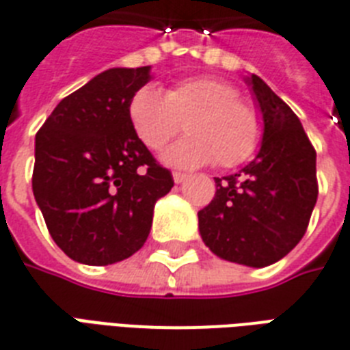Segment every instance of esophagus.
<instances>
[{
	"instance_id": "esophagus-1",
	"label": "esophagus",
	"mask_w": 350,
	"mask_h": 350,
	"mask_svg": "<svg viewBox=\"0 0 350 350\" xmlns=\"http://www.w3.org/2000/svg\"><path fill=\"white\" fill-rule=\"evenodd\" d=\"M172 178H174L176 183H181V181H185L187 178H189V174H185V172H174Z\"/></svg>"
}]
</instances>
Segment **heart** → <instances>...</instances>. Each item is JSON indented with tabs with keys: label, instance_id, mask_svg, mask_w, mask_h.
Here are the masks:
<instances>
[{
	"label": "heart",
	"instance_id": "b5f03b06",
	"mask_svg": "<svg viewBox=\"0 0 350 350\" xmlns=\"http://www.w3.org/2000/svg\"><path fill=\"white\" fill-rule=\"evenodd\" d=\"M129 121L137 139L161 150L180 132L187 136L163 154L169 165L194 169L211 163L230 169L254 154L263 123L252 103L239 100V90L211 76L181 79L165 90L145 85L129 101Z\"/></svg>",
	"mask_w": 350,
	"mask_h": 350
}]
</instances>
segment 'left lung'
Masks as SVG:
<instances>
[{"label": "left lung", "mask_w": 350, "mask_h": 350, "mask_svg": "<svg viewBox=\"0 0 350 350\" xmlns=\"http://www.w3.org/2000/svg\"><path fill=\"white\" fill-rule=\"evenodd\" d=\"M263 118L260 152L238 174L214 178L216 194L198 213L214 254L247 267L282 260L304 238L318 200L316 150L293 109L252 74Z\"/></svg>", "instance_id": "1"}]
</instances>
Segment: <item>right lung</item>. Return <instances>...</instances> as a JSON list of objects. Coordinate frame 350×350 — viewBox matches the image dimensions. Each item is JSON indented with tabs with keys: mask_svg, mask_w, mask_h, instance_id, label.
Returning a JSON list of instances; mask_svg holds the SVG:
<instances>
[{
	"mask_svg": "<svg viewBox=\"0 0 350 350\" xmlns=\"http://www.w3.org/2000/svg\"><path fill=\"white\" fill-rule=\"evenodd\" d=\"M150 67L109 68L63 98L36 134L32 191L59 249L111 265L142 249L170 170L134 134L129 101Z\"/></svg>",
	"mask_w": 350,
	"mask_h": 350,
	"instance_id": "right-lung-1",
	"label": "right lung"
}]
</instances>
